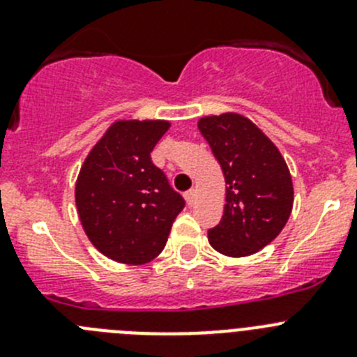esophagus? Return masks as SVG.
Here are the masks:
<instances>
[{
  "instance_id": "esophagus-1",
  "label": "esophagus",
  "mask_w": 357,
  "mask_h": 357,
  "mask_svg": "<svg viewBox=\"0 0 357 357\" xmlns=\"http://www.w3.org/2000/svg\"><path fill=\"white\" fill-rule=\"evenodd\" d=\"M185 202H188V206H193L195 200H197V189H189L188 193L184 195Z\"/></svg>"
}]
</instances>
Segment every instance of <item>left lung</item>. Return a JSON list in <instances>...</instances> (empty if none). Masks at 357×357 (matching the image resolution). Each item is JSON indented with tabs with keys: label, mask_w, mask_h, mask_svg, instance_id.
<instances>
[{
	"label": "left lung",
	"mask_w": 357,
	"mask_h": 357,
	"mask_svg": "<svg viewBox=\"0 0 357 357\" xmlns=\"http://www.w3.org/2000/svg\"><path fill=\"white\" fill-rule=\"evenodd\" d=\"M225 175L222 222L209 230L214 250L229 257L259 252L284 229L293 209V182L279 148L236 112L198 121Z\"/></svg>",
	"instance_id": "1"
}]
</instances>
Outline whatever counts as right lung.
I'll list each match as a JSON object with an SVG mask.
<instances>
[{
	"label": "right lung",
	"mask_w": 357,
	"mask_h": 357,
	"mask_svg": "<svg viewBox=\"0 0 357 357\" xmlns=\"http://www.w3.org/2000/svg\"><path fill=\"white\" fill-rule=\"evenodd\" d=\"M168 128L160 119L112 123L82 164L75 188L78 216L89 241L109 259H155L184 209V198L150 157Z\"/></svg>",
	"instance_id": "right-lung-1"
}]
</instances>
